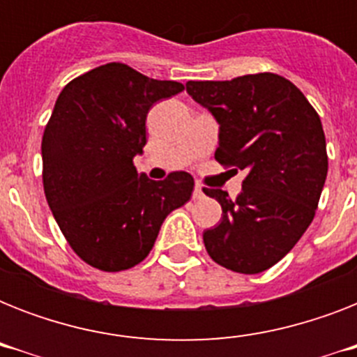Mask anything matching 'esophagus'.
Returning a JSON list of instances; mask_svg holds the SVG:
<instances>
[{"instance_id": "1", "label": "esophagus", "mask_w": 357, "mask_h": 357, "mask_svg": "<svg viewBox=\"0 0 357 357\" xmlns=\"http://www.w3.org/2000/svg\"><path fill=\"white\" fill-rule=\"evenodd\" d=\"M206 196V192H204V187H202L200 183L195 185V200H200V198H204Z\"/></svg>"}]
</instances>
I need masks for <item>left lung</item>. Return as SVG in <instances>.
<instances>
[{
  "label": "left lung",
  "instance_id": "8db88e82",
  "mask_svg": "<svg viewBox=\"0 0 357 357\" xmlns=\"http://www.w3.org/2000/svg\"><path fill=\"white\" fill-rule=\"evenodd\" d=\"M187 92L220 123L224 168L246 170L241 195L204 189L222 220L204 231L211 259L241 274L276 265L315 217L328 174L319 114L300 89L271 72L229 81H189Z\"/></svg>",
  "mask_w": 357,
  "mask_h": 357
}]
</instances>
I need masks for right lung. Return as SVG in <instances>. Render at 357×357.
I'll return each instance as SVG.
<instances>
[{
	"instance_id": "1",
	"label": "right lung",
	"mask_w": 357,
	"mask_h": 357,
	"mask_svg": "<svg viewBox=\"0 0 357 357\" xmlns=\"http://www.w3.org/2000/svg\"><path fill=\"white\" fill-rule=\"evenodd\" d=\"M181 91L178 81L109 63L59 94L42 135V183L64 238L86 265L103 272L139 265L168 213L190 200V174L151 181L133 165L150 107Z\"/></svg>"
}]
</instances>
